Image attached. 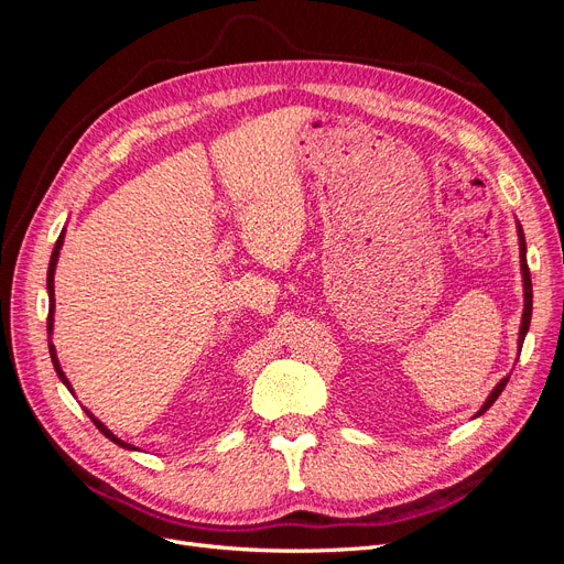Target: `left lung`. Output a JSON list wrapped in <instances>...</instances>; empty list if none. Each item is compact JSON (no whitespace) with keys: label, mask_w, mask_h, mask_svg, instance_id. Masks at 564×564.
Here are the masks:
<instances>
[{"label":"left lung","mask_w":564,"mask_h":564,"mask_svg":"<svg viewBox=\"0 0 564 564\" xmlns=\"http://www.w3.org/2000/svg\"><path fill=\"white\" fill-rule=\"evenodd\" d=\"M518 226V242H520V272H522V289H524V308H522V319H520V334H518V350H522V344H524V336L529 332V322H532V275H529V268H527V242H524V232H522V226ZM510 377L501 379L497 386H494V390L489 392V398L485 400V404L480 406V412H477L475 416H482L487 409L497 402V398L503 392L506 383H508Z\"/></svg>","instance_id":"8db88e82"}]
</instances>
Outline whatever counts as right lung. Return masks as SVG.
<instances>
[{
  "instance_id": "1",
  "label": "right lung",
  "mask_w": 564,
  "mask_h": 564,
  "mask_svg": "<svg viewBox=\"0 0 564 564\" xmlns=\"http://www.w3.org/2000/svg\"><path fill=\"white\" fill-rule=\"evenodd\" d=\"M63 240H65V228L61 230V235H58V240H56V247H54V253H51V261H48V270H46V292H48V317H46V334H48V355H51V362H54V369H56V373H58V379L63 381V386L73 392L75 395V390H73V386H70V381H67V377H65V371L61 369V362H58V355H56V346L51 344V334H54V311H56V299H54V275H56V263H58V256H61V249H63ZM84 412H87V416L94 421V425L96 429L104 433L108 440H112L117 447H122V449H129V452H135L139 447H133V445H129V442H124V440H119L108 425L104 423V421H98L89 409H84Z\"/></svg>"
}]
</instances>
